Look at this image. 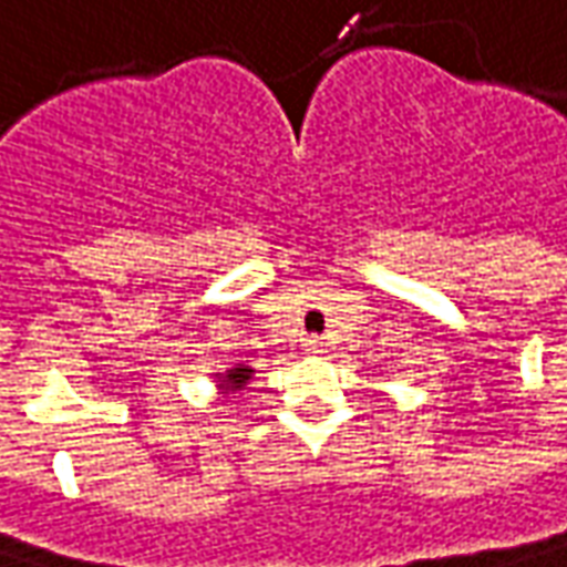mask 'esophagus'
<instances>
[{
    "label": "esophagus",
    "instance_id": "esophagus-1",
    "mask_svg": "<svg viewBox=\"0 0 567 567\" xmlns=\"http://www.w3.org/2000/svg\"><path fill=\"white\" fill-rule=\"evenodd\" d=\"M303 348H307V353H326V341L310 334V338H303Z\"/></svg>",
    "mask_w": 567,
    "mask_h": 567
}]
</instances>
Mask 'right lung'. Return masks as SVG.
I'll return each mask as SVG.
<instances>
[{
  "mask_svg": "<svg viewBox=\"0 0 567 567\" xmlns=\"http://www.w3.org/2000/svg\"><path fill=\"white\" fill-rule=\"evenodd\" d=\"M248 379H251V369H233L226 375V391H241L248 384Z\"/></svg>",
  "mask_w": 567,
  "mask_h": 567,
  "instance_id": "right-lung-1",
  "label": "right lung"
}]
</instances>
